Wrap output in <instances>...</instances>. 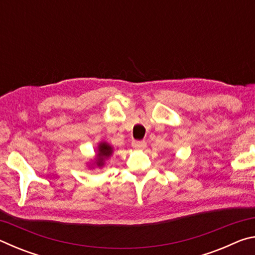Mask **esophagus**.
I'll return each mask as SVG.
<instances>
[{"label": "esophagus", "instance_id": "esophagus-1", "mask_svg": "<svg viewBox=\"0 0 255 255\" xmlns=\"http://www.w3.org/2000/svg\"><path fill=\"white\" fill-rule=\"evenodd\" d=\"M131 146L136 149H144L146 147V143L144 140H133Z\"/></svg>", "mask_w": 255, "mask_h": 255}]
</instances>
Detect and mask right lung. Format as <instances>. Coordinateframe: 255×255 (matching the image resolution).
<instances>
[{"instance_id":"obj_1","label":"right lung","mask_w":255,"mask_h":255,"mask_svg":"<svg viewBox=\"0 0 255 255\" xmlns=\"http://www.w3.org/2000/svg\"><path fill=\"white\" fill-rule=\"evenodd\" d=\"M112 154H114V147L107 141H100L98 145L96 156L88 162V167L91 170L97 169V167L101 169L105 166L107 159L112 156Z\"/></svg>"}]
</instances>
